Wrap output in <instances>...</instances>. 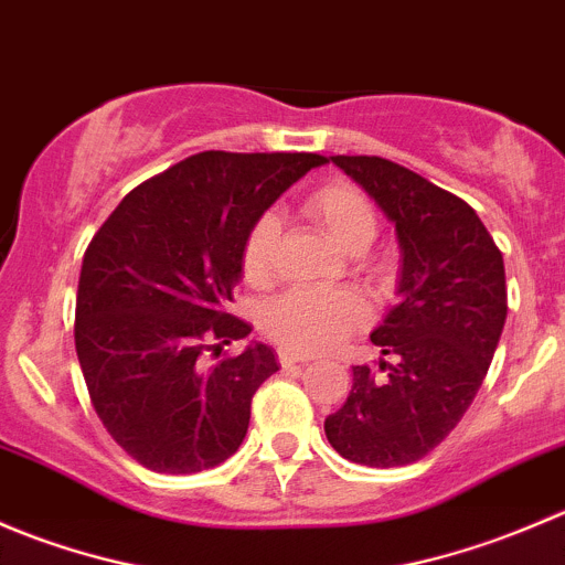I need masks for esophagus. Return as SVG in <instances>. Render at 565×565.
Instances as JSON below:
<instances>
[{
    "instance_id": "esophagus-1",
    "label": "esophagus",
    "mask_w": 565,
    "mask_h": 565,
    "mask_svg": "<svg viewBox=\"0 0 565 565\" xmlns=\"http://www.w3.org/2000/svg\"><path fill=\"white\" fill-rule=\"evenodd\" d=\"M278 361H281L284 369H295V366H306V363H309V358L281 350V352H278Z\"/></svg>"
}]
</instances>
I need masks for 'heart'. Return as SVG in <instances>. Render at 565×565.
Wrapping results in <instances>:
<instances>
[{"mask_svg":"<svg viewBox=\"0 0 565 565\" xmlns=\"http://www.w3.org/2000/svg\"><path fill=\"white\" fill-rule=\"evenodd\" d=\"M306 215L328 235L335 248L347 254H361L372 246L377 235V215L369 199L347 182L319 188L306 199ZM278 226L276 215H262L248 230L243 243V276L248 284H265L273 270ZM369 319V309L352 292H319V289H295L281 295L265 309L262 324L287 350L300 355H317L339 347L352 330Z\"/></svg>","mask_w":565,"mask_h":565,"instance_id":"b5f03b06","label":"heart"}]
</instances>
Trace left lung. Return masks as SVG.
I'll use <instances>...</instances> for the list:
<instances>
[{
  "instance_id": "left-lung-1",
  "label": "left lung",
  "mask_w": 565,
  "mask_h": 565,
  "mask_svg": "<svg viewBox=\"0 0 565 565\" xmlns=\"http://www.w3.org/2000/svg\"><path fill=\"white\" fill-rule=\"evenodd\" d=\"M396 230L398 303L372 330L380 375L352 366V391L324 418L344 459L402 467L440 446L476 398L505 324V267L476 210L374 156H330Z\"/></svg>"
}]
</instances>
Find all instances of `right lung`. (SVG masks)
I'll return each mask as SVG.
<instances>
[{"mask_svg": "<svg viewBox=\"0 0 565 565\" xmlns=\"http://www.w3.org/2000/svg\"><path fill=\"white\" fill-rule=\"evenodd\" d=\"M322 163L315 152H199L134 188L89 243L76 355L108 435L147 470L191 476L241 448L276 352L250 341L207 369L199 355L250 333L230 315L248 230Z\"/></svg>", "mask_w": 565, "mask_h": 565, "instance_id": "obj_1", "label": "right lung"}]
</instances>
